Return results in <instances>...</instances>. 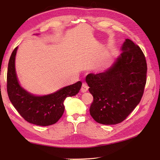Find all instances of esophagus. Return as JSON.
<instances>
[{"mask_svg": "<svg viewBox=\"0 0 160 160\" xmlns=\"http://www.w3.org/2000/svg\"><path fill=\"white\" fill-rule=\"evenodd\" d=\"M88 89H89V87H88L87 84L86 83H83L82 85V88H81V91H82V93H84L87 91Z\"/></svg>", "mask_w": 160, "mask_h": 160, "instance_id": "34e87169", "label": "esophagus"}]
</instances>
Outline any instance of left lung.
<instances>
[{
  "mask_svg": "<svg viewBox=\"0 0 160 160\" xmlns=\"http://www.w3.org/2000/svg\"><path fill=\"white\" fill-rule=\"evenodd\" d=\"M122 53L104 72L89 73L86 82L93 101L90 115L100 124H117L140 103L147 82V64L138 45L126 39Z\"/></svg>",
  "mask_w": 160,
  "mask_h": 160,
  "instance_id": "left-lung-1",
  "label": "left lung"
}]
</instances>
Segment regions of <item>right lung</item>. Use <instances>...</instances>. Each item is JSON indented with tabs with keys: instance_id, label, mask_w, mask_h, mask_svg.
Instances as JSON below:
<instances>
[{
	"instance_id": "1",
	"label": "right lung",
	"mask_w": 160,
	"mask_h": 160,
	"mask_svg": "<svg viewBox=\"0 0 160 160\" xmlns=\"http://www.w3.org/2000/svg\"><path fill=\"white\" fill-rule=\"evenodd\" d=\"M18 47L10 57L8 69V93L10 101L20 115L28 121L38 126H49L56 123L64 111V101L67 97L76 96L82 82L61 88L52 93L36 96L21 87L17 77L15 60Z\"/></svg>"
}]
</instances>
